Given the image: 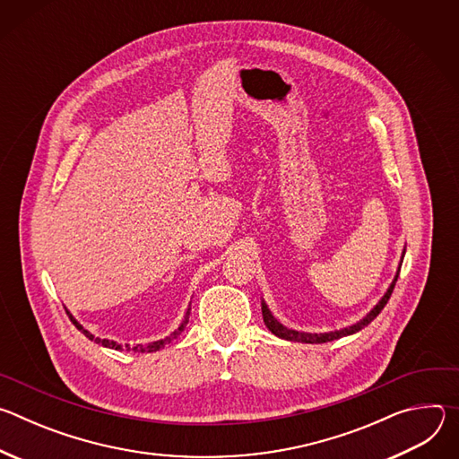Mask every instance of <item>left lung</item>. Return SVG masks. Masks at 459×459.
<instances>
[{"mask_svg": "<svg viewBox=\"0 0 459 459\" xmlns=\"http://www.w3.org/2000/svg\"><path fill=\"white\" fill-rule=\"evenodd\" d=\"M403 255H405V248H403V254H402V261H400V267H398V271H396V276H394V280H392V283L388 285V289H386V292L381 296V299L367 312V316L365 317H361L359 321H356L354 325H349V326H343V329H340V331H329V333H319V334H312V333H301V331H294V329H289V326H285L283 323H280L274 316H273V312L269 310V307H267V303L261 299V312H264V321H265V325H267V329L274 334V336H278V338H281V340H287V342H301V343H326V342H334V340H340V338H345V336H351V334H356V333H359L363 326H367L381 310H383V307L386 305V301H388V298H390V294H392V290H394V285H396V281H398V276H400V269H402V264H403Z\"/></svg>", "mask_w": 459, "mask_h": 459, "instance_id": "8db88e82", "label": "left lung"}]
</instances>
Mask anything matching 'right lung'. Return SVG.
Masks as SVG:
<instances>
[{"label":"right lung","mask_w":459,"mask_h":459,"mask_svg":"<svg viewBox=\"0 0 459 459\" xmlns=\"http://www.w3.org/2000/svg\"><path fill=\"white\" fill-rule=\"evenodd\" d=\"M67 314H69V317H71V321L76 325V329L80 331V333H83L85 334V338H89L91 342H94V343H98V345H103V347H107V349H114V351H133V352H156V351H160V349H163L165 345H169L172 340H176L181 333H183V329L186 326V323H188V314H190V307L186 308V312H185V316H183V321H181V325L178 326V329L172 333V334H169L167 338H163V340H158V342H151V343H145V345H121V343H117V342H114V340H101V338H96L92 333H89L85 326L67 310Z\"/></svg>","instance_id":"obj_1"}]
</instances>
